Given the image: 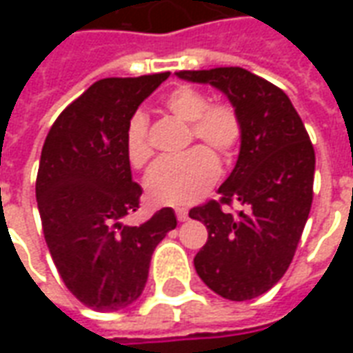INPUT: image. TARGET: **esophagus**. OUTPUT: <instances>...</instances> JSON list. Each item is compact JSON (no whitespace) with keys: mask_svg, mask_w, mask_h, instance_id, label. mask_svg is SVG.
Instances as JSON below:
<instances>
[{"mask_svg":"<svg viewBox=\"0 0 353 353\" xmlns=\"http://www.w3.org/2000/svg\"><path fill=\"white\" fill-rule=\"evenodd\" d=\"M176 215H177V221H187V219H189V212H187L185 208H177Z\"/></svg>","mask_w":353,"mask_h":353,"instance_id":"1","label":"esophagus"}]
</instances>
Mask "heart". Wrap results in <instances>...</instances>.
<instances>
[{"instance_id":"obj_1","label":"heart","mask_w":353,"mask_h":353,"mask_svg":"<svg viewBox=\"0 0 353 353\" xmlns=\"http://www.w3.org/2000/svg\"><path fill=\"white\" fill-rule=\"evenodd\" d=\"M164 109L183 123H189L187 143L200 141L179 157L161 159L149 170L145 191L159 206H187L202 199L219 176V162H230L244 138L240 111L230 101H210L199 88L177 87L164 98ZM124 151L134 168H143L153 149L149 145V121L134 113L126 124Z\"/></svg>"}]
</instances>
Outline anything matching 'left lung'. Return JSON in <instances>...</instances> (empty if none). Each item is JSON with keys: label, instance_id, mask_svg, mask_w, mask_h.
Wrapping results in <instances>:
<instances>
[{"label": "left lung", "instance_id": "1", "mask_svg": "<svg viewBox=\"0 0 353 353\" xmlns=\"http://www.w3.org/2000/svg\"><path fill=\"white\" fill-rule=\"evenodd\" d=\"M177 77L210 83L240 111L244 138L219 200L192 208L208 229L194 268L229 301H250L276 285L293 261L314 199L316 153L288 94L244 68L183 70ZM232 203L241 206L236 214Z\"/></svg>", "mask_w": 353, "mask_h": 353}]
</instances>
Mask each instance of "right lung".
<instances>
[{
  "label": "right lung",
  "mask_w": 353,
  "mask_h": 353,
  "mask_svg": "<svg viewBox=\"0 0 353 353\" xmlns=\"http://www.w3.org/2000/svg\"><path fill=\"white\" fill-rule=\"evenodd\" d=\"M168 75L96 81L43 143L35 199L45 242L65 288L92 310L117 312L141 295L154 248L177 225L172 208L138 227L121 223L141 196L124 151L126 124Z\"/></svg>",
  "instance_id": "1"
}]
</instances>
